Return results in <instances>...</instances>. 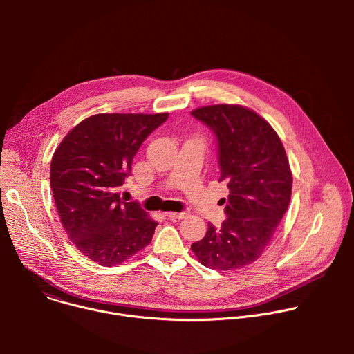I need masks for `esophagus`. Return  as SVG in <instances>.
Returning <instances> with one entry per match:
<instances>
[{"label": "esophagus", "instance_id": "34e87169", "mask_svg": "<svg viewBox=\"0 0 354 354\" xmlns=\"http://www.w3.org/2000/svg\"><path fill=\"white\" fill-rule=\"evenodd\" d=\"M165 216H167L168 218H171V220H182V218H185V217L187 216V213H185V212H182V213L168 212V213H165Z\"/></svg>", "mask_w": 354, "mask_h": 354}]
</instances>
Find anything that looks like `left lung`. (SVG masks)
I'll return each instance as SVG.
<instances>
[{"label": "left lung", "instance_id": "left-lung-1", "mask_svg": "<svg viewBox=\"0 0 354 354\" xmlns=\"http://www.w3.org/2000/svg\"><path fill=\"white\" fill-rule=\"evenodd\" d=\"M192 116L216 134L220 182L230 189L227 220L220 228L209 224L192 250L214 270L245 268L269 246L290 203L292 175L284 147L263 118L239 105L203 106Z\"/></svg>", "mask_w": 354, "mask_h": 354}]
</instances>
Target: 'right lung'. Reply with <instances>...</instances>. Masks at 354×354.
<instances>
[{"instance_id": "add662e5", "label": "right lung", "mask_w": 354, "mask_h": 354, "mask_svg": "<svg viewBox=\"0 0 354 354\" xmlns=\"http://www.w3.org/2000/svg\"><path fill=\"white\" fill-rule=\"evenodd\" d=\"M168 115H93L55 151L50 186L63 228L81 254L100 266L124 262L153 239L158 223L136 201H122L119 186L142 141Z\"/></svg>"}]
</instances>
